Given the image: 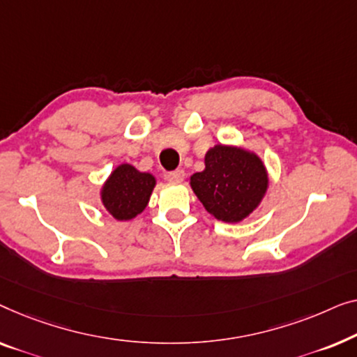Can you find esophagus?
Segmentation results:
<instances>
[{"mask_svg":"<svg viewBox=\"0 0 357 357\" xmlns=\"http://www.w3.org/2000/svg\"><path fill=\"white\" fill-rule=\"evenodd\" d=\"M167 178H168L169 183H181V181L184 179V172H183V169H176V172L168 173Z\"/></svg>","mask_w":357,"mask_h":357,"instance_id":"1","label":"esophagus"}]
</instances>
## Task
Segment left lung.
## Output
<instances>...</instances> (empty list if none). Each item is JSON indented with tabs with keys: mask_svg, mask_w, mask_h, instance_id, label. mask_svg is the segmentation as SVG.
Instances as JSON below:
<instances>
[{
	"mask_svg": "<svg viewBox=\"0 0 357 357\" xmlns=\"http://www.w3.org/2000/svg\"><path fill=\"white\" fill-rule=\"evenodd\" d=\"M190 188L217 220L239 223L262 202L268 174L257 155L233 145H215L205 153V169L190 176Z\"/></svg>",
	"mask_w": 357,
	"mask_h": 357,
	"instance_id": "1",
	"label": "left lung"
}]
</instances>
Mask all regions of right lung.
<instances>
[{
  "label": "right lung",
  "instance_id": "right-lung-1",
  "mask_svg": "<svg viewBox=\"0 0 357 357\" xmlns=\"http://www.w3.org/2000/svg\"><path fill=\"white\" fill-rule=\"evenodd\" d=\"M155 184L153 174L139 172L129 163L119 165L105 181L100 192L103 207L119 222L132 220L147 207Z\"/></svg>",
  "mask_w": 357,
  "mask_h": 357
}]
</instances>
